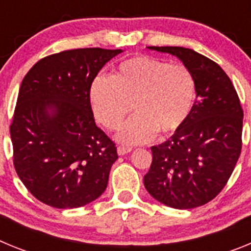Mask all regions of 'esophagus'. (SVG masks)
Returning <instances> with one entry per match:
<instances>
[{
  "mask_svg": "<svg viewBox=\"0 0 251 251\" xmlns=\"http://www.w3.org/2000/svg\"><path fill=\"white\" fill-rule=\"evenodd\" d=\"M117 151H118L119 156H123V154H127V153H129L130 151H132V148L126 147V146H118Z\"/></svg>",
  "mask_w": 251,
  "mask_h": 251,
  "instance_id": "34e87169",
  "label": "esophagus"
}]
</instances>
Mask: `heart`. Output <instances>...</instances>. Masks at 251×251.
I'll return each instance as SVG.
<instances>
[{
    "mask_svg": "<svg viewBox=\"0 0 251 251\" xmlns=\"http://www.w3.org/2000/svg\"><path fill=\"white\" fill-rule=\"evenodd\" d=\"M89 98L97 121L109 130L121 127L133 106L136 115L118 139L139 145L154 133L171 136L185 127L194 112L197 84L186 66L138 55L122 61L112 76L94 77Z\"/></svg>",
    "mask_w": 251,
    "mask_h": 251,
    "instance_id": "heart-1",
    "label": "heart"
}]
</instances>
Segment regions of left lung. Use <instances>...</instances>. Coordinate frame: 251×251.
I'll return each instance as SVG.
<instances>
[{
	"instance_id": "1",
	"label": "left lung",
	"mask_w": 251,
	"mask_h": 251,
	"mask_svg": "<svg viewBox=\"0 0 251 251\" xmlns=\"http://www.w3.org/2000/svg\"><path fill=\"white\" fill-rule=\"evenodd\" d=\"M178 57L196 79L194 112L182 129L154 146L145 187L157 201L194 208L214 200L241 153L240 99L230 77L211 59L181 46H150Z\"/></svg>"
}]
</instances>
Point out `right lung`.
I'll return each mask as SVG.
<instances>
[{"label": "right lung", "instance_id": "1", "mask_svg": "<svg viewBox=\"0 0 251 251\" xmlns=\"http://www.w3.org/2000/svg\"><path fill=\"white\" fill-rule=\"evenodd\" d=\"M121 52L61 51L39 60L22 80L10 126L13 167L31 195L51 207H80L105 191L118 153L95 124L89 89Z\"/></svg>", "mask_w": 251, "mask_h": 251}]
</instances>
